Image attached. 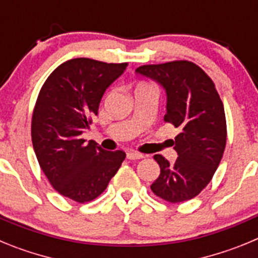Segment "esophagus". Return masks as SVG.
I'll list each match as a JSON object with an SVG mask.
<instances>
[{
	"mask_svg": "<svg viewBox=\"0 0 258 258\" xmlns=\"http://www.w3.org/2000/svg\"><path fill=\"white\" fill-rule=\"evenodd\" d=\"M126 157L129 159V160H140V159H142V157H143V155L140 154V152L129 151L126 154Z\"/></svg>",
	"mask_w": 258,
	"mask_h": 258,
	"instance_id": "34e87169",
	"label": "esophagus"
}]
</instances>
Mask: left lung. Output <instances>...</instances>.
<instances>
[{
  "mask_svg": "<svg viewBox=\"0 0 258 258\" xmlns=\"http://www.w3.org/2000/svg\"><path fill=\"white\" fill-rule=\"evenodd\" d=\"M136 74L164 89V120L181 131L173 142L178 155L174 164L161 155L154 156L160 175L151 184L152 192L170 203L192 199L211 182L225 151L226 118L222 101L208 75L191 61L141 66Z\"/></svg>",
  "mask_w": 258,
  "mask_h": 258,
  "instance_id": "1",
  "label": "left lung"
}]
</instances>
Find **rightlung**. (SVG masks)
Segmentation results:
<instances>
[{
	"mask_svg": "<svg viewBox=\"0 0 258 258\" xmlns=\"http://www.w3.org/2000/svg\"><path fill=\"white\" fill-rule=\"evenodd\" d=\"M126 63L76 58L61 63L41 88L32 116V143L41 169L60 195L77 203L99 197L125 159L83 134L98 113L104 92Z\"/></svg>",
	"mask_w": 258,
	"mask_h": 258,
	"instance_id": "1",
	"label": "right lung"
}]
</instances>
